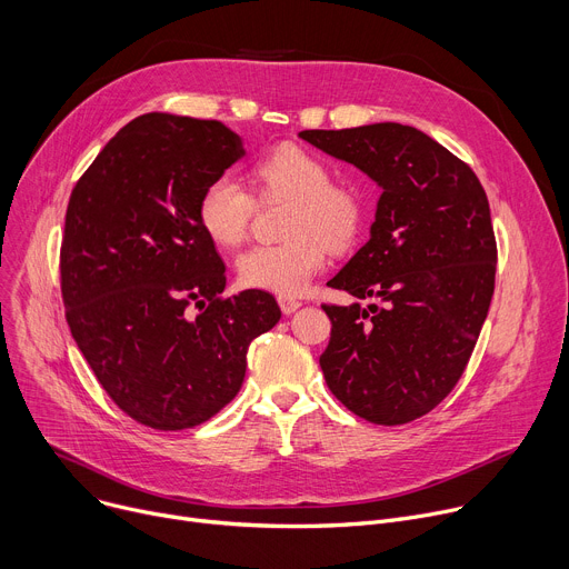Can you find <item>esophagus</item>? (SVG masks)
<instances>
[{
  "instance_id": "34e87169",
  "label": "esophagus",
  "mask_w": 569,
  "mask_h": 569,
  "mask_svg": "<svg viewBox=\"0 0 569 569\" xmlns=\"http://www.w3.org/2000/svg\"><path fill=\"white\" fill-rule=\"evenodd\" d=\"M278 302H280V310L284 312V315H293L298 308H300V300H296V298H291V296H280L278 298Z\"/></svg>"
}]
</instances>
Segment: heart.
<instances>
[{
    "label": "heart",
    "mask_w": 569,
    "mask_h": 569,
    "mask_svg": "<svg viewBox=\"0 0 569 569\" xmlns=\"http://www.w3.org/2000/svg\"><path fill=\"white\" fill-rule=\"evenodd\" d=\"M323 159L298 146H280L252 166V184L261 198H291L289 241L252 246L237 259L243 284L282 296H298L323 269L328 247L351 243L362 223V200L353 187L330 182ZM254 211L252 196L230 174L211 180L198 200L204 234L223 248L239 246Z\"/></svg>",
    "instance_id": "1"
}]
</instances>
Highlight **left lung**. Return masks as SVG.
I'll return each mask as SVG.
<instances>
[{"label": "left lung", "mask_w": 569, "mask_h": 569, "mask_svg": "<svg viewBox=\"0 0 569 569\" xmlns=\"http://www.w3.org/2000/svg\"><path fill=\"white\" fill-rule=\"evenodd\" d=\"M298 137L380 189L369 241L328 282L356 302L323 305L326 382L358 417L408 423L447 399L486 323L497 271L488 196L465 161L408 124Z\"/></svg>", "instance_id": "obj_1"}]
</instances>
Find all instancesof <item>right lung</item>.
<instances>
[{"label":"right lung","instance_id":"1","mask_svg":"<svg viewBox=\"0 0 569 569\" xmlns=\"http://www.w3.org/2000/svg\"><path fill=\"white\" fill-rule=\"evenodd\" d=\"M243 154L223 122L146 113L72 189L66 319L107 395L143 426L184 430L223 410L250 341L282 317L261 289L221 298L226 264L198 221L202 189Z\"/></svg>","mask_w":569,"mask_h":569}]
</instances>
